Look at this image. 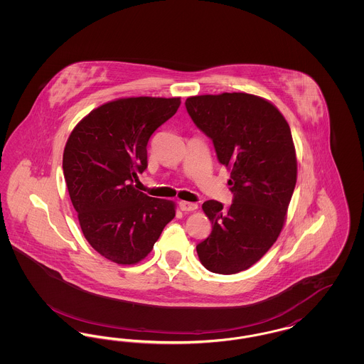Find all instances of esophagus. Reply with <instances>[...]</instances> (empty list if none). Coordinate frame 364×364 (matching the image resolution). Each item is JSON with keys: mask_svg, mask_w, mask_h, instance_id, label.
Instances as JSON below:
<instances>
[{"mask_svg": "<svg viewBox=\"0 0 364 364\" xmlns=\"http://www.w3.org/2000/svg\"><path fill=\"white\" fill-rule=\"evenodd\" d=\"M178 206H180L183 211H195L198 208L196 203H191V202H186V200H181L178 203Z\"/></svg>", "mask_w": 364, "mask_h": 364, "instance_id": "obj_1", "label": "esophagus"}]
</instances>
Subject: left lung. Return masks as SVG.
I'll list each match as a JSON object with an SVG mask.
<instances>
[{
	"instance_id": "left-lung-1",
	"label": "left lung",
	"mask_w": 364,
	"mask_h": 364,
	"mask_svg": "<svg viewBox=\"0 0 364 364\" xmlns=\"http://www.w3.org/2000/svg\"><path fill=\"white\" fill-rule=\"evenodd\" d=\"M186 107L230 171L233 193L228 208L203 203L213 230L196 252L210 272L235 274L269 251L285 223L297 176L291 128L274 105L245 92L190 97Z\"/></svg>"
}]
</instances>
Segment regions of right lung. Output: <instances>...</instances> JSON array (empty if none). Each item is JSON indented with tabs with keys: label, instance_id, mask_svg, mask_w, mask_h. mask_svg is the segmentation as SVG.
Masks as SVG:
<instances>
[{
	"label": "right lung",
	"instance_id": "1",
	"mask_svg": "<svg viewBox=\"0 0 364 364\" xmlns=\"http://www.w3.org/2000/svg\"><path fill=\"white\" fill-rule=\"evenodd\" d=\"M180 98L136 97L94 109L70 132L63 171L90 245L106 259L134 264L153 250L173 220L172 200L132 186L147 168V143L168 122Z\"/></svg>",
	"mask_w": 364,
	"mask_h": 364
}]
</instances>
